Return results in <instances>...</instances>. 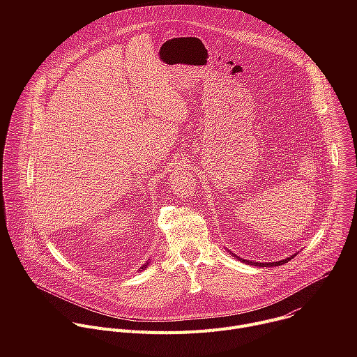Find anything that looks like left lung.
<instances>
[{"label":"left lung","instance_id":"left-lung-1","mask_svg":"<svg viewBox=\"0 0 357 357\" xmlns=\"http://www.w3.org/2000/svg\"><path fill=\"white\" fill-rule=\"evenodd\" d=\"M233 257H236L238 261H241L243 264H250V266H256V267H278V266H282V264H285V263H288L291 259H294L295 257V254L294 256H291V257H287V259H284V260H280V261H274V263H256V261H250V260H245V259H241V257H238V256H236V254H233L230 250H227Z\"/></svg>","mask_w":357,"mask_h":357}]
</instances>
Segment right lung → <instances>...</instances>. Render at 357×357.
Listing matches in <instances>:
<instances>
[{
    "instance_id": "right-lung-1",
    "label": "right lung",
    "mask_w": 357,
    "mask_h": 357,
    "mask_svg": "<svg viewBox=\"0 0 357 357\" xmlns=\"http://www.w3.org/2000/svg\"><path fill=\"white\" fill-rule=\"evenodd\" d=\"M149 264H151V260H148V261H146V263H145V264H144V266H141V267H139V270H138V271H144V270H145V268H146V267H148V266H149Z\"/></svg>"
}]
</instances>
